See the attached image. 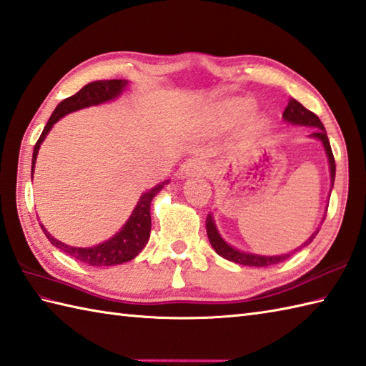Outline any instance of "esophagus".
<instances>
[{"mask_svg":"<svg viewBox=\"0 0 366 366\" xmlns=\"http://www.w3.org/2000/svg\"><path fill=\"white\" fill-rule=\"evenodd\" d=\"M205 162L200 161V159H189L182 164L180 170H178V178H182V180H186V178H191V177H199V175H204L205 172Z\"/></svg>","mask_w":366,"mask_h":366,"instance_id":"obj_1","label":"esophagus"}]
</instances>
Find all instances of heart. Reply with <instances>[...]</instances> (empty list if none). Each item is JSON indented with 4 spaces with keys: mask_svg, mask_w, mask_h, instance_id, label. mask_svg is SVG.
<instances>
[{
    "mask_svg": "<svg viewBox=\"0 0 366 366\" xmlns=\"http://www.w3.org/2000/svg\"><path fill=\"white\" fill-rule=\"evenodd\" d=\"M251 106L252 104L246 99H230L224 104V110L229 115L240 117L244 114V112H248L251 109ZM264 128H265L264 118H254V120L249 123V129L252 132H260V131H264Z\"/></svg>",
    "mask_w": 366,
    "mask_h": 366,
    "instance_id": "heart-1",
    "label": "heart"
}]
</instances>
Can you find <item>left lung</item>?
<instances>
[{"label": "left lung", "mask_w": 366, "mask_h": 366, "mask_svg": "<svg viewBox=\"0 0 366 366\" xmlns=\"http://www.w3.org/2000/svg\"><path fill=\"white\" fill-rule=\"evenodd\" d=\"M282 118H285L286 122L292 123V124L311 126V128H315V132H312L311 136L322 142V145L325 148L327 158H329V164H330V178H332V188H333L335 169H337V167H335V158H333V153H332L329 137H327L325 128H324L322 122L319 120V117L316 114H312L311 110L305 109L298 101L290 98L289 102H287V107L285 109V114H282ZM205 224H207L208 240H210L213 249L218 252L219 256L230 260V262H235V264H240V265H249V267H268V265L280 264V262H282V260H286V259L290 257V252H289V254H282V256H259V254H249V252L238 251V249L232 248L230 244H227L224 240H222V237L218 234V229H216V226H214V221L212 218V214L207 216ZM317 232H319V229L298 249H302L303 246L310 244L312 242V238L317 235ZM298 249H295V251H298ZM295 251H292V254Z\"/></svg>", "instance_id": "8db88e82"}]
</instances>
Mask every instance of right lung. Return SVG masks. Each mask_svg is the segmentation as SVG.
Segmentation results:
<instances>
[{"mask_svg":"<svg viewBox=\"0 0 366 366\" xmlns=\"http://www.w3.org/2000/svg\"><path fill=\"white\" fill-rule=\"evenodd\" d=\"M128 85L126 80H96L92 84L85 85L84 88L77 92L71 98H66L58 104L56 109L51 114L50 120L47 122L46 128H44L41 137L37 139L33 152V164H31V178L34 172V162L37 158V152H39V147L46 139L49 131L51 129L59 118L64 115L71 114V112H76L79 109H85L89 106H98V104L112 101L120 96V93ZM169 180L156 184L154 188L150 191L144 192L139 199V202L134 208L132 214L126 224L122 227L120 232L109 238L107 242H104L98 246H92V248H74V246H68L61 242H58L56 238L51 237L46 227L41 224L42 232L46 234L49 242L56 246L58 249H61L66 254L74 257L79 262H84L93 267H109V265H118L123 262H128L136 257L139 252L144 249V246L148 243V238H150L152 232V214H150V205L153 197L158 194L164 184H167Z\"/></svg>","mask_w":366,"mask_h":366,"instance_id":"obj_1","label":"right lung"}]
</instances>
